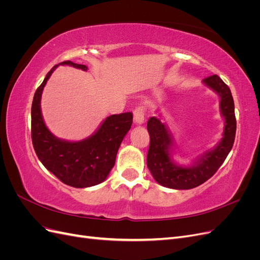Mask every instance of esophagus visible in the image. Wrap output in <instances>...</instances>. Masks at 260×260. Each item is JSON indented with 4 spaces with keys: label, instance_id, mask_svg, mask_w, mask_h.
Listing matches in <instances>:
<instances>
[{
    "label": "esophagus",
    "instance_id": "obj_1",
    "mask_svg": "<svg viewBox=\"0 0 260 260\" xmlns=\"http://www.w3.org/2000/svg\"><path fill=\"white\" fill-rule=\"evenodd\" d=\"M145 107L144 106H138L135 112H133V117H135V122L137 124H142L145 121Z\"/></svg>",
    "mask_w": 260,
    "mask_h": 260
}]
</instances>
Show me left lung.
<instances>
[{
    "label": "left lung",
    "mask_w": 260,
    "mask_h": 260,
    "mask_svg": "<svg viewBox=\"0 0 260 260\" xmlns=\"http://www.w3.org/2000/svg\"><path fill=\"white\" fill-rule=\"evenodd\" d=\"M203 83L220 98V114L224 119V128L220 142L201 155L190 167L180 166L172 159L175 142L167 125L159 117H151L147 121L149 148L147 167L157 183L175 190H190L203 184L215 175L223 164L234 143L237 120L231 91L217 75L205 78Z\"/></svg>",
    "instance_id": "1"
}]
</instances>
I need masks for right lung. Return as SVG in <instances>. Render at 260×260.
Here are the masks:
<instances>
[{
    "mask_svg": "<svg viewBox=\"0 0 260 260\" xmlns=\"http://www.w3.org/2000/svg\"><path fill=\"white\" fill-rule=\"evenodd\" d=\"M69 65L86 70L85 65L70 60ZM54 66L37 89L31 106V139L38 158L62 183L74 187H89L103 182L115 165L116 155L132 124V113L112 115L89 138L77 142L55 137L46 127L41 113V95Z\"/></svg>",
    "mask_w": 260,
    "mask_h": 260,
    "instance_id": "add662e5",
    "label": "right lung"
}]
</instances>
